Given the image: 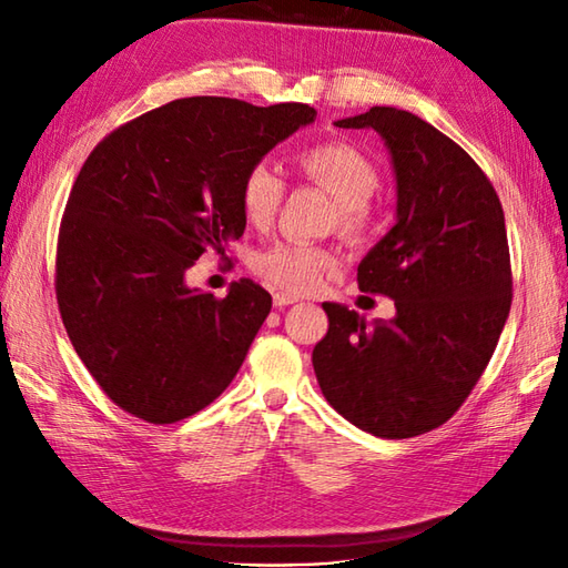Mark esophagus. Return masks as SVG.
<instances>
[{"label": "esophagus", "instance_id": "obj_1", "mask_svg": "<svg viewBox=\"0 0 568 568\" xmlns=\"http://www.w3.org/2000/svg\"><path fill=\"white\" fill-rule=\"evenodd\" d=\"M273 303H275V307H287V305H295L297 297L295 295H287V293H275L273 295Z\"/></svg>", "mask_w": 568, "mask_h": 568}]
</instances>
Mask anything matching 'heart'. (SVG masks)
I'll list each match as a JSON object with an SVG mask.
<instances>
[{"mask_svg":"<svg viewBox=\"0 0 568 568\" xmlns=\"http://www.w3.org/2000/svg\"><path fill=\"white\" fill-rule=\"evenodd\" d=\"M297 168L312 183L324 187L339 202V222L346 234H364L371 224L373 192L378 190V171L352 143L327 141L310 146L297 155ZM285 197V180L268 163L251 165L241 180L239 200L246 220L253 226H268ZM334 263V256L307 241H277L253 258L256 271L275 291L303 295L315 291L322 273Z\"/></svg>","mask_w":568,"mask_h":568,"instance_id":"b5f03b06","label":"heart"}]
</instances>
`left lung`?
I'll return each instance as SVG.
<instances>
[{
  "label": "left lung",
  "mask_w": 568,
  "mask_h": 568,
  "mask_svg": "<svg viewBox=\"0 0 568 568\" xmlns=\"http://www.w3.org/2000/svg\"><path fill=\"white\" fill-rule=\"evenodd\" d=\"M336 126L378 131L390 151L397 220L358 263V287L395 300V317L366 324L322 303L329 329L312 366L352 425L383 439L417 437L462 407L510 315L503 207L478 163L415 114L371 106Z\"/></svg>",
  "instance_id": "left-lung-1"
}]
</instances>
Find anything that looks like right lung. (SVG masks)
Segmentation results:
<instances>
[{
	"label": "right lung",
	"instance_id": "1",
	"mask_svg": "<svg viewBox=\"0 0 568 568\" xmlns=\"http://www.w3.org/2000/svg\"><path fill=\"white\" fill-rule=\"evenodd\" d=\"M315 116L300 102L173 100L114 129L80 168L58 232V310L129 415L173 425L234 381L273 300L248 277L214 297L185 273L244 234L241 180Z\"/></svg>",
	"mask_w": 568,
	"mask_h": 568
}]
</instances>
